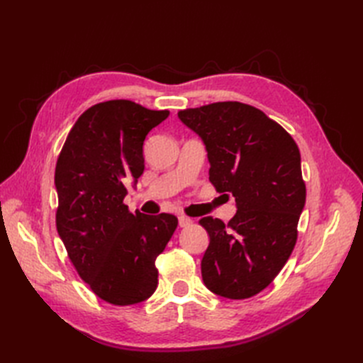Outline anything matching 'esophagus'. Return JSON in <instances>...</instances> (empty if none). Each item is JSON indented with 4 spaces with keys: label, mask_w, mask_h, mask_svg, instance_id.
<instances>
[{
    "label": "esophagus",
    "mask_w": 363,
    "mask_h": 363,
    "mask_svg": "<svg viewBox=\"0 0 363 363\" xmlns=\"http://www.w3.org/2000/svg\"><path fill=\"white\" fill-rule=\"evenodd\" d=\"M192 219L189 218V216H184V215H180L179 216V225L182 227V228H186V227H189V225H192Z\"/></svg>",
    "instance_id": "obj_1"
}]
</instances>
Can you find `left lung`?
I'll list each match as a JSON object with an SVG mask.
<instances>
[{
  "label": "left lung",
  "instance_id": "obj_1",
  "mask_svg": "<svg viewBox=\"0 0 363 363\" xmlns=\"http://www.w3.org/2000/svg\"><path fill=\"white\" fill-rule=\"evenodd\" d=\"M179 118L206 144L216 192L238 206L228 224L199 221L211 238L203 281L224 298H250L269 286L296 244L306 203L300 150L276 121L239 101L184 108Z\"/></svg>",
  "mask_w": 363,
  "mask_h": 363
}]
</instances>
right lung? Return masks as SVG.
Instances as JSON below:
<instances>
[{
	"instance_id": "obj_1",
	"label": "right lung",
	"mask_w": 363,
	"mask_h": 363,
	"mask_svg": "<svg viewBox=\"0 0 363 363\" xmlns=\"http://www.w3.org/2000/svg\"><path fill=\"white\" fill-rule=\"evenodd\" d=\"M168 115L130 100L98 103L77 119L57 157L59 236L82 280L115 306L156 291V259L179 225L171 213H131L124 204L127 184L145 168V136Z\"/></svg>"
}]
</instances>
